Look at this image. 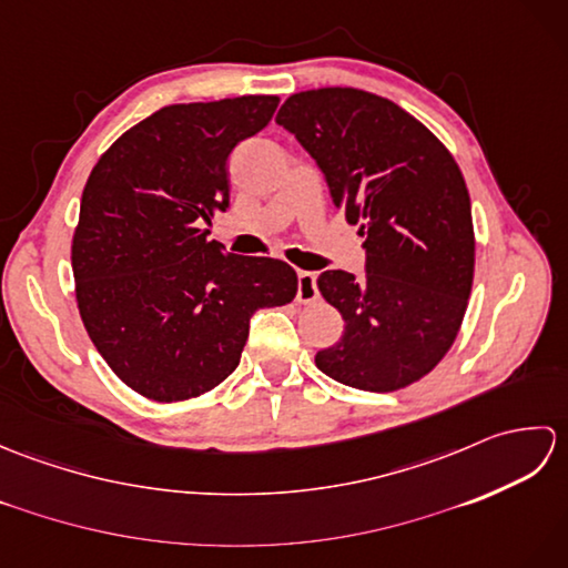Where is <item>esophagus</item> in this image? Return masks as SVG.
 Returning <instances> with one entry per match:
<instances>
[{
  "mask_svg": "<svg viewBox=\"0 0 568 568\" xmlns=\"http://www.w3.org/2000/svg\"><path fill=\"white\" fill-rule=\"evenodd\" d=\"M317 297H320L317 275L310 271H300L297 273V300L300 303H315Z\"/></svg>",
  "mask_w": 568,
  "mask_h": 568,
  "instance_id": "esophagus-1",
  "label": "esophagus"
}]
</instances>
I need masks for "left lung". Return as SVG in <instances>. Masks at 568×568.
Segmentation results:
<instances>
[{
	"instance_id": "8db88e82",
	"label": "left lung",
	"mask_w": 568,
	"mask_h": 568,
	"mask_svg": "<svg viewBox=\"0 0 568 568\" xmlns=\"http://www.w3.org/2000/svg\"><path fill=\"white\" fill-rule=\"evenodd\" d=\"M275 122L315 159L334 207L366 236L364 275L317 277L344 334L315 364L348 388L400 390L449 352L468 305L476 241L464 175L425 124L364 90L297 92Z\"/></svg>"
}]
</instances>
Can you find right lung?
<instances>
[{"label":"right lung","mask_w":568,"mask_h":568,"mask_svg":"<svg viewBox=\"0 0 568 568\" xmlns=\"http://www.w3.org/2000/svg\"><path fill=\"white\" fill-rule=\"evenodd\" d=\"M277 102L163 106L92 168L72 236L80 317L106 366L143 397L212 390L239 366L253 312L297 293L285 261L226 253L200 229L229 210V153Z\"/></svg>","instance_id":"add662e5"}]
</instances>
